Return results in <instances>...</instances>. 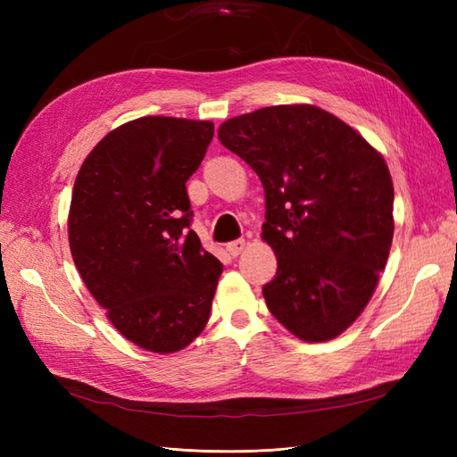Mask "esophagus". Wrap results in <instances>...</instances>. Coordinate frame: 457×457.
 Listing matches in <instances>:
<instances>
[{
  "label": "esophagus",
  "instance_id": "esophagus-1",
  "mask_svg": "<svg viewBox=\"0 0 457 457\" xmlns=\"http://www.w3.org/2000/svg\"><path fill=\"white\" fill-rule=\"evenodd\" d=\"M244 249H245V239H236V241H231V244H228V251L231 257H237Z\"/></svg>",
  "mask_w": 457,
  "mask_h": 457
}]
</instances>
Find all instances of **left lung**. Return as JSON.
Segmentation results:
<instances>
[{"label":"left lung","mask_w":457,"mask_h":457,"mask_svg":"<svg viewBox=\"0 0 457 457\" xmlns=\"http://www.w3.org/2000/svg\"><path fill=\"white\" fill-rule=\"evenodd\" d=\"M218 139L265 188L263 239L277 255L265 303L290 334L328 342L371 300L393 244L383 154L316 105H270L223 121Z\"/></svg>","instance_id":"8db88e82"}]
</instances>
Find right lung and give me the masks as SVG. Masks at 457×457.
Returning <instances> with one entry per match:
<instances>
[{
  "label": "right lung",
  "mask_w": 457,
  "mask_h": 457,
  "mask_svg": "<svg viewBox=\"0 0 457 457\" xmlns=\"http://www.w3.org/2000/svg\"><path fill=\"white\" fill-rule=\"evenodd\" d=\"M212 137V121L133 120L96 145L74 182V265L113 328L147 352L184 349L210 318L223 267L190 229L187 180Z\"/></svg>",
  "instance_id": "obj_1"
}]
</instances>
